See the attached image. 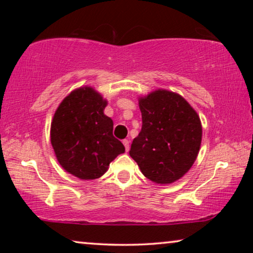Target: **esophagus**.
<instances>
[{
    "mask_svg": "<svg viewBox=\"0 0 253 253\" xmlns=\"http://www.w3.org/2000/svg\"><path fill=\"white\" fill-rule=\"evenodd\" d=\"M123 144H124V146H125L126 152L129 151V140H128V139H124V140H123Z\"/></svg>",
    "mask_w": 253,
    "mask_h": 253,
    "instance_id": "1",
    "label": "esophagus"
}]
</instances>
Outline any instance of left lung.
Segmentation results:
<instances>
[{
	"mask_svg": "<svg viewBox=\"0 0 253 253\" xmlns=\"http://www.w3.org/2000/svg\"><path fill=\"white\" fill-rule=\"evenodd\" d=\"M142 130L129 155L147 178L169 184L193 165L202 139L200 117L177 93L156 90L139 99Z\"/></svg>",
	"mask_w": 253,
	"mask_h": 253,
	"instance_id": "1",
	"label": "left lung"
}]
</instances>
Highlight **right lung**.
I'll use <instances>...</instances> for the list:
<instances>
[{
    "label": "right lung",
    "mask_w": 253,
    "mask_h": 253,
    "mask_svg": "<svg viewBox=\"0 0 253 253\" xmlns=\"http://www.w3.org/2000/svg\"><path fill=\"white\" fill-rule=\"evenodd\" d=\"M106 106L92 88L77 89L60 104L51 124V144L60 165L81 179L100 177L110 162L125 152L113 135Z\"/></svg>",
    "instance_id": "1"
}]
</instances>
